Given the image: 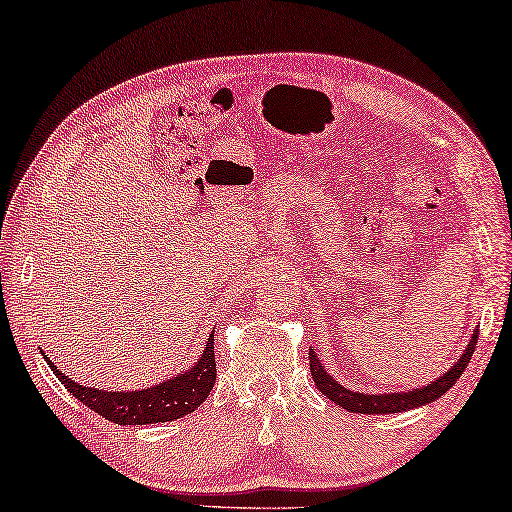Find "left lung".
<instances>
[{
    "label": "left lung",
    "instance_id": "left-lung-1",
    "mask_svg": "<svg viewBox=\"0 0 512 512\" xmlns=\"http://www.w3.org/2000/svg\"><path fill=\"white\" fill-rule=\"evenodd\" d=\"M476 340H479V329L472 333V340H469V345L465 347L463 356H460L456 363L440 376V379L431 381L429 385H424V388H415L408 392H388V395H365V392L349 390V388H345V385H340L338 381H335L333 376L326 374L315 351L308 354V360H311V376L317 385V390H320L324 397H329L333 404L342 406L345 410H349V413L390 415V413H404V410L431 404V401L445 395L451 385L460 379V374L465 372L469 360H472V354L476 349Z\"/></svg>",
    "mask_w": 512,
    "mask_h": 512
}]
</instances>
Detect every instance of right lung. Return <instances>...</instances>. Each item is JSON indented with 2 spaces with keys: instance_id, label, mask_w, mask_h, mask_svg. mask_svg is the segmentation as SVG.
<instances>
[{
  "instance_id": "add662e5",
  "label": "right lung",
  "mask_w": 512,
  "mask_h": 512,
  "mask_svg": "<svg viewBox=\"0 0 512 512\" xmlns=\"http://www.w3.org/2000/svg\"><path fill=\"white\" fill-rule=\"evenodd\" d=\"M45 360L47 365L52 367L56 379L61 381L81 404H86L90 410H95L97 415H102L108 422H115L120 426L172 422L179 420V417L190 415L192 410H197L204 404L206 397L211 395L217 374L213 335L204 345V354L197 358V363L192 365L190 370L172 376V379L158 383L154 388L136 392H106L99 388H86V385L74 383L70 376L56 370V365L47 356Z\"/></svg>"
}]
</instances>
